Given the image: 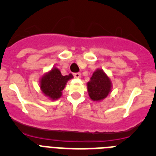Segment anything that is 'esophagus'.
<instances>
[{
    "label": "esophagus",
    "mask_w": 156,
    "mask_h": 156,
    "mask_svg": "<svg viewBox=\"0 0 156 156\" xmlns=\"http://www.w3.org/2000/svg\"><path fill=\"white\" fill-rule=\"evenodd\" d=\"M73 75L75 78H80L81 76V74L80 73H73Z\"/></svg>",
    "instance_id": "1"
}]
</instances>
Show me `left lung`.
Instances as JSON below:
<instances>
[{"label":"left lung","mask_w":156,"mask_h":156,"mask_svg":"<svg viewBox=\"0 0 156 156\" xmlns=\"http://www.w3.org/2000/svg\"><path fill=\"white\" fill-rule=\"evenodd\" d=\"M111 80L101 69L96 70L87 83L89 96L96 101L105 98L111 91Z\"/></svg>","instance_id":"obj_1"}]
</instances>
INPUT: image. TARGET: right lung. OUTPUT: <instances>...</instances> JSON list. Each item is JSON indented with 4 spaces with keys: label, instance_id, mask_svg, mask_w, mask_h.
Returning <instances> with one entry per match:
<instances>
[{
    "label": "right lung",
    "instance_id": "1",
    "mask_svg": "<svg viewBox=\"0 0 156 156\" xmlns=\"http://www.w3.org/2000/svg\"><path fill=\"white\" fill-rule=\"evenodd\" d=\"M73 75L62 76L58 69L54 68L51 71L43 76L41 80V89L46 96L52 100H56L62 96V91Z\"/></svg>",
    "mask_w": 156,
    "mask_h": 156
}]
</instances>
